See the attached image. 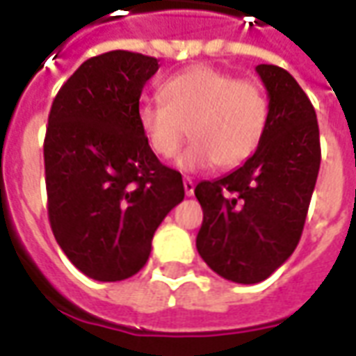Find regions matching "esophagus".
I'll use <instances>...</instances> for the list:
<instances>
[{
    "label": "esophagus",
    "mask_w": 356,
    "mask_h": 356,
    "mask_svg": "<svg viewBox=\"0 0 356 356\" xmlns=\"http://www.w3.org/2000/svg\"><path fill=\"white\" fill-rule=\"evenodd\" d=\"M183 185H185V194H186V196H193V194H194V183H193V179L186 177L185 181H183Z\"/></svg>",
    "instance_id": "esophagus-1"
}]
</instances>
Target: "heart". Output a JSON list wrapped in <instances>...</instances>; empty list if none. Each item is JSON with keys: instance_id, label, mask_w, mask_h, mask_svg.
I'll return each mask as SVG.
<instances>
[{"instance_id": "b5f03b06", "label": "heart", "mask_w": 356, "mask_h": 356, "mask_svg": "<svg viewBox=\"0 0 356 356\" xmlns=\"http://www.w3.org/2000/svg\"><path fill=\"white\" fill-rule=\"evenodd\" d=\"M162 99L140 101L137 122L148 147L165 160L177 154L191 127L193 145L177 158L183 171L242 165L267 131L268 99L261 86L213 66L171 76L162 83Z\"/></svg>"}]
</instances>
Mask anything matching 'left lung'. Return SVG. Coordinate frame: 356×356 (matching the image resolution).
I'll use <instances>...</instances> for the list:
<instances>
[{
	"label": "left lung",
	"instance_id": "left-lung-1",
	"mask_svg": "<svg viewBox=\"0 0 356 356\" xmlns=\"http://www.w3.org/2000/svg\"><path fill=\"white\" fill-rule=\"evenodd\" d=\"M255 72L268 97L261 145L240 168L194 188L204 209L196 250L238 284L261 282L293 254L321 168L318 122L305 91L280 66Z\"/></svg>",
	"mask_w": 356,
	"mask_h": 356
}]
</instances>
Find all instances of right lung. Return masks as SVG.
I'll list each match as a JSON object with an SVG mask.
<instances>
[{
  "instance_id": "obj_1",
  "label": "right lung",
  "mask_w": 356,
  "mask_h": 356,
  "mask_svg": "<svg viewBox=\"0 0 356 356\" xmlns=\"http://www.w3.org/2000/svg\"><path fill=\"white\" fill-rule=\"evenodd\" d=\"M158 60L131 51L88 58L53 101L43 143L53 234L76 268L118 282L145 267L163 217L185 198L137 122Z\"/></svg>"
}]
</instances>
